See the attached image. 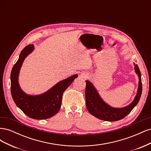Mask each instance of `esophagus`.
Instances as JSON below:
<instances>
[{"label":"esophagus","mask_w":151,"mask_h":151,"mask_svg":"<svg viewBox=\"0 0 151 151\" xmlns=\"http://www.w3.org/2000/svg\"><path fill=\"white\" fill-rule=\"evenodd\" d=\"M84 76H85V75H84Z\"/></svg>","instance_id":"esophagus-1"}]
</instances>
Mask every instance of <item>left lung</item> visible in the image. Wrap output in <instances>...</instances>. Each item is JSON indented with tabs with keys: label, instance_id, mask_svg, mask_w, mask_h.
<instances>
[{
	"label": "left lung",
	"instance_id": "1",
	"mask_svg": "<svg viewBox=\"0 0 151 151\" xmlns=\"http://www.w3.org/2000/svg\"><path fill=\"white\" fill-rule=\"evenodd\" d=\"M134 65L135 71L139 77L137 93L132 103L124 108H115L106 104L100 97L93 84L89 81H86V104L87 109L91 115L100 120L108 122L120 120L129 115L139 101L142 91L141 73L138 65L135 63Z\"/></svg>",
	"mask_w": 151,
	"mask_h": 151
}]
</instances>
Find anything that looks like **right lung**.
I'll list each match as a JSON object with an SVG mask.
<instances>
[{"label":"right lung","mask_w":151,"mask_h":151,"mask_svg":"<svg viewBox=\"0 0 151 151\" xmlns=\"http://www.w3.org/2000/svg\"><path fill=\"white\" fill-rule=\"evenodd\" d=\"M33 45H29L22 50L19 59L13 66L11 73V91L14 101L29 118L43 120L51 118L58 113L61 106L62 95L77 74L58 83L46 93L37 96L26 94L21 89L18 76L24 58L34 50Z\"/></svg>","instance_id":"right-lung-1"}]
</instances>
